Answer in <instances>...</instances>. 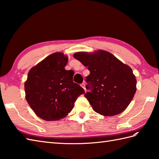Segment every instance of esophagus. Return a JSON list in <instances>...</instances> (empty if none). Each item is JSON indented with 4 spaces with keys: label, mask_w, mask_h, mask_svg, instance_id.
Wrapping results in <instances>:
<instances>
[{
    "label": "esophagus",
    "mask_w": 159,
    "mask_h": 159,
    "mask_svg": "<svg viewBox=\"0 0 159 159\" xmlns=\"http://www.w3.org/2000/svg\"><path fill=\"white\" fill-rule=\"evenodd\" d=\"M80 86H81L85 90V83H82L81 85H80Z\"/></svg>",
    "instance_id": "34e87169"
}]
</instances>
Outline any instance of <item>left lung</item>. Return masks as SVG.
I'll return each mask as SVG.
<instances>
[{
  "label": "left lung",
  "mask_w": 159,
  "mask_h": 159,
  "mask_svg": "<svg viewBox=\"0 0 159 159\" xmlns=\"http://www.w3.org/2000/svg\"><path fill=\"white\" fill-rule=\"evenodd\" d=\"M74 57L90 72L86 77V89L89 92L85 97L93 111L106 116L123 112L137 89V80L130 67L102 50L93 53L79 52Z\"/></svg>",
  "instance_id": "obj_1"
}]
</instances>
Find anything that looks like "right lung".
I'll list each match as a JSON object with an SVG mask.
<instances>
[{
    "instance_id": "obj_1",
    "label": "right lung",
    "mask_w": 159,
    "mask_h": 159,
    "mask_svg": "<svg viewBox=\"0 0 159 159\" xmlns=\"http://www.w3.org/2000/svg\"><path fill=\"white\" fill-rule=\"evenodd\" d=\"M68 58L55 52L33 67L25 83L26 100L35 113L46 121L65 117L72 110L78 97L85 93L73 82L72 70L65 67Z\"/></svg>"
}]
</instances>
